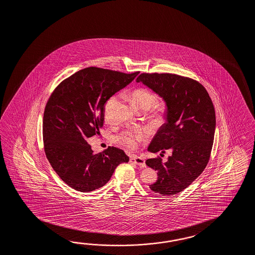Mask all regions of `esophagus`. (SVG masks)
<instances>
[{"instance_id": "esophagus-1", "label": "esophagus", "mask_w": 255, "mask_h": 255, "mask_svg": "<svg viewBox=\"0 0 255 255\" xmlns=\"http://www.w3.org/2000/svg\"><path fill=\"white\" fill-rule=\"evenodd\" d=\"M130 161H131V163H134V164H136V165L139 166V167H142V168L145 167V160L142 158L136 157V156H132V157H131Z\"/></svg>"}]
</instances>
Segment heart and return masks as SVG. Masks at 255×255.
Segmentation results:
<instances>
[{
  "label": "heart",
  "mask_w": 255,
  "mask_h": 255,
  "mask_svg": "<svg viewBox=\"0 0 255 255\" xmlns=\"http://www.w3.org/2000/svg\"><path fill=\"white\" fill-rule=\"evenodd\" d=\"M130 99L131 104L135 110L145 112L151 110L152 108L157 103V97L146 88H137L133 90L130 94ZM113 99V98H111ZM164 110L161 107H157L152 112V117L158 120H162L164 118ZM143 133L141 132H132L125 131L118 136V142L122 145H125L128 148H134L136 146L138 141L142 140Z\"/></svg>",
  "instance_id": "1"
}]
</instances>
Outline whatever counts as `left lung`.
Returning <instances> with one entry per match:
<instances>
[{
  "label": "left lung",
  "mask_w": 255,
  "mask_h": 255,
  "mask_svg": "<svg viewBox=\"0 0 255 255\" xmlns=\"http://www.w3.org/2000/svg\"><path fill=\"white\" fill-rule=\"evenodd\" d=\"M163 98L167 106L166 123L157 131L148 151L172 156L166 162L158 157L145 164L158 172L152 191L174 195L198 178L206 167L214 144L215 110L201 83L172 73H142L136 79ZM161 155V154H160Z\"/></svg>",
  "instance_id": "1"
}]
</instances>
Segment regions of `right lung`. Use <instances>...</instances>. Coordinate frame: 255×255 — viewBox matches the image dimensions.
<instances>
[{"instance_id": "right-lung-1", "label": "right lung", "mask_w": 255, "mask_h": 255, "mask_svg": "<svg viewBox=\"0 0 255 255\" xmlns=\"http://www.w3.org/2000/svg\"><path fill=\"white\" fill-rule=\"evenodd\" d=\"M138 74L90 67L65 79L49 97L42 121L44 152L71 188L81 192L100 188L119 164L129 161L114 146L94 154L87 140L100 134L107 101Z\"/></svg>"}]
</instances>
